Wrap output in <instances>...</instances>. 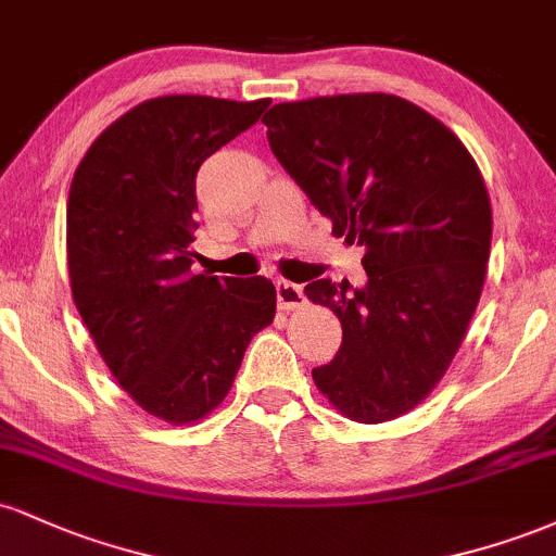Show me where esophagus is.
<instances>
[{
	"label": "esophagus",
	"mask_w": 556,
	"mask_h": 556,
	"mask_svg": "<svg viewBox=\"0 0 556 556\" xmlns=\"http://www.w3.org/2000/svg\"><path fill=\"white\" fill-rule=\"evenodd\" d=\"M277 303L282 311H295L305 305L303 287L295 282H287V279H277Z\"/></svg>",
	"instance_id": "obj_1"
}]
</instances>
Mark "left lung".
Wrapping results in <instances>:
<instances>
[{
	"label": "left lung",
	"mask_w": 556,
	"mask_h": 556,
	"mask_svg": "<svg viewBox=\"0 0 556 556\" xmlns=\"http://www.w3.org/2000/svg\"><path fill=\"white\" fill-rule=\"evenodd\" d=\"M261 123L331 235L366 248V287L305 285L342 324L334 361L314 368L318 392L358 424L405 416L442 381L481 300L491 248L481 169L450 127L392 93L285 101Z\"/></svg>",
	"instance_id": "8db88e82"
}]
</instances>
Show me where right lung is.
<instances>
[{
    "label": "right lung",
    "mask_w": 556,
    "mask_h": 556,
    "mask_svg": "<svg viewBox=\"0 0 556 556\" xmlns=\"http://www.w3.org/2000/svg\"><path fill=\"white\" fill-rule=\"evenodd\" d=\"M266 106L269 99L156 96L93 140L70 185L75 308L127 397L164 424L216 410L253 334L277 314L271 279L190 271L195 172Z\"/></svg>",
    "instance_id": "obj_1"
}]
</instances>
